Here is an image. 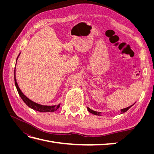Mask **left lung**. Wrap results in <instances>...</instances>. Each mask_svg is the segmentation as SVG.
<instances>
[{
    "instance_id": "obj_1",
    "label": "left lung",
    "mask_w": 154,
    "mask_h": 154,
    "mask_svg": "<svg viewBox=\"0 0 154 154\" xmlns=\"http://www.w3.org/2000/svg\"><path fill=\"white\" fill-rule=\"evenodd\" d=\"M132 106V105L127 107V108H125V109H123L121 110V111H122V112H121V114H123V113L125 112H127ZM87 110H88V112H91V113H92V114H94V115H97V116H100V112H96V111H94V110H91V109H90L89 108H88V107H87Z\"/></svg>"
}]
</instances>
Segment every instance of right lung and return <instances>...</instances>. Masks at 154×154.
Here are the masks:
<instances>
[{
  "label": "right lung",
  "mask_w": 154,
  "mask_h": 154,
  "mask_svg": "<svg viewBox=\"0 0 154 154\" xmlns=\"http://www.w3.org/2000/svg\"><path fill=\"white\" fill-rule=\"evenodd\" d=\"M18 57H17V58H18ZM15 86L17 87V91L18 92V94H19V96H20L22 100L24 101V103L27 106L30 107V108H31L32 109L38 111V112H54L55 110H57L60 107V105H58L57 106H56V105H53V106L42 105L38 104V103H35V102L30 100L29 98H27V97L22 92L19 87H18L16 78H15Z\"/></svg>",
  "instance_id": "right-lung-1"
}]
</instances>
